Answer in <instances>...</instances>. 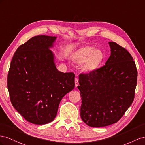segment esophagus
<instances>
[{"mask_svg": "<svg viewBox=\"0 0 145 145\" xmlns=\"http://www.w3.org/2000/svg\"><path fill=\"white\" fill-rule=\"evenodd\" d=\"M75 86L77 87L79 85V83H78V78H75Z\"/></svg>", "mask_w": 145, "mask_h": 145, "instance_id": "34e87169", "label": "esophagus"}]
</instances>
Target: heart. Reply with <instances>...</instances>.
I'll use <instances>...</instances> for the list:
<instances>
[{"label": "heart", "mask_w": 145, "mask_h": 145, "mask_svg": "<svg viewBox=\"0 0 145 145\" xmlns=\"http://www.w3.org/2000/svg\"><path fill=\"white\" fill-rule=\"evenodd\" d=\"M102 56L101 51L94 50L92 47H85L77 52L74 57L76 64H82L86 61L85 69L87 70L93 69L100 61Z\"/></svg>", "instance_id": "b5f03b06"}]
</instances>
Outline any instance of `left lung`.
<instances>
[{"label":"left lung","mask_w":145,"mask_h":145,"mask_svg":"<svg viewBox=\"0 0 145 145\" xmlns=\"http://www.w3.org/2000/svg\"><path fill=\"white\" fill-rule=\"evenodd\" d=\"M111 55L105 64L79 75L82 103L80 116L88 125L105 127L116 123L133 102L137 82L135 63L128 51L108 43Z\"/></svg>","instance_id":"left-lung-1"}]
</instances>
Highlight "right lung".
Returning a JSON list of instances; mask_svg holds the SVG:
<instances>
[{"instance_id": "right-lung-1", "label": "right lung", "mask_w": 145, "mask_h": 145, "mask_svg": "<svg viewBox=\"0 0 145 145\" xmlns=\"http://www.w3.org/2000/svg\"><path fill=\"white\" fill-rule=\"evenodd\" d=\"M56 37L38 35L14 53L7 76L12 104L25 120L42 125L53 121L62 97L75 87V74L56 68L49 50Z\"/></svg>"}]
</instances>
